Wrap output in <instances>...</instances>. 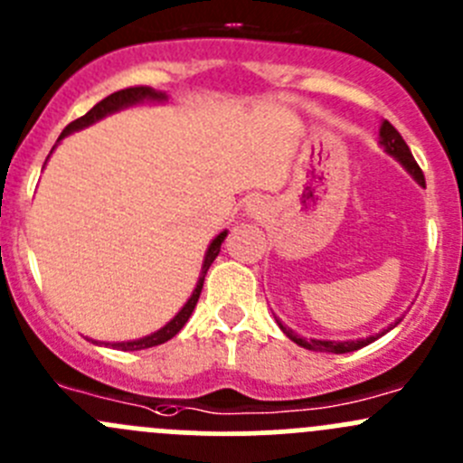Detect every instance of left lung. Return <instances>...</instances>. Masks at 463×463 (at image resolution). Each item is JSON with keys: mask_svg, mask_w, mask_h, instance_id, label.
I'll return each instance as SVG.
<instances>
[{"mask_svg": "<svg viewBox=\"0 0 463 463\" xmlns=\"http://www.w3.org/2000/svg\"><path fill=\"white\" fill-rule=\"evenodd\" d=\"M381 145H383V147H385L387 154H392V156H394L396 161L403 163L405 170H408L410 175H412L414 179H417L419 184H421L423 188H426V176H423L421 167H419V163L414 161V156H412V152H410L408 143L403 141V137H401V134L396 132V128L390 123V120H383V125H381ZM278 325H279V329H282L284 334H287L288 338L293 340V343H298V345H300V347H305V349H311V352L347 354V352H356V349H361V347H365V345L374 343L376 338H381L383 334H387V331H390L392 326L396 325V322L392 326H387L385 331H381V334L370 335V338L343 340V343H334V340H305V338H300V335H298V334H293L291 329H287V326H284L279 320H278Z\"/></svg>", "mask_w": 463, "mask_h": 463, "instance_id": "8db88e82", "label": "left lung"}]
</instances>
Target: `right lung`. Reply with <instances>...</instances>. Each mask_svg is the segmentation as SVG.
<instances>
[{
  "mask_svg": "<svg viewBox=\"0 0 463 463\" xmlns=\"http://www.w3.org/2000/svg\"><path fill=\"white\" fill-rule=\"evenodd\" d=\"M141 100H165V93L161 91H154L152 87H128V89H120V91H114L109 93L107 98H102L100 102H96V105L91 107V109L87 111L85 116H80V118H76L73 123H69L67 128L62 129V134H60V138L67 137V134L76 132V129H82L87 128V125L96 123V120H100L102 116L111 114V111H118L123 109V107H129L134 105V102H141ZM228 232H219L217 237L213 240V244L208 246V253H205V260H203V266H202V275H199V282H197V288L193 291V296H190V300L185 302L184 309L179 311V314L175 316L170 322H167L163 329H158L156 334L152 335H145L141 340H132V343H114L111 347H118L123 349V352H137V349H147V347H156V345H163L167 343L170 338H175L176 334H179L181 329H184V325L188 322L190 316H193L194 307H197V300L199 296H202V288H203V278L205 273H208L210 264H213L214 258L219 255V249H222V241L226 240Z\"/></svg>",
  "mask_w": 463,
  "mask_h": 463,
  "instance_id": "right-lung-1",
  "label": "right lung"
}]
</instances>
